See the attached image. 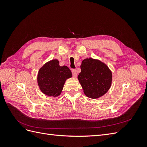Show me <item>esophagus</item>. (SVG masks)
I'll use <instances>...</instances> for the list:
<instances>
[{"mask_svg":"<svg viewBox=\"0 0 147 147\" xmlns=\"http://www.w3.org/2000/svg\"><path fill=\"white\" fill-rule=\"evenodd\" d=\"M72 75L74 77H76L77 75V71L75 69H72Z\"/></svg>","mask_w":147,"mask_h":147,"instance_id":"34e87169","label":"esophagus"}]
</instances>
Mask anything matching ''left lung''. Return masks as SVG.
Returning <instances> with one entry per match:
<instances>
[{
    "label": "left lung",
    "mask_w": 147,
    "mask_h": 147,
    "mask_svg": "<svg viewBox=\"0 0 147 147\" xmlns=\"http://www.w3.org/2000/svg\"><path fill=\"white\" fill-rule=\"evenodd\" d=\"M81 72L78 79L87 97L96 99L109 91L112 74L106 64L92 58L84 59L80 66Z\"/></svg>",
    "instance_id": "left-lung-1"
}]
</instances>
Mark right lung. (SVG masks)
Here are the masks:
<instances>
[{
    "instance_id": "obj_1",
    "label": "right lung",
    "mask_w": 147,
    "mask_h": 147,
    "mask_svg": "<svg viewBox=\"0 0 147 147\" xmlns=\"http://www.w3.org/2000/svg\"><path fill=\"white\" fill-rule=\"evenodd\" d=\"M72 76L67 67L60 66L58 60L53 59L40 69L37 75L38 85L43 94L56 97L61 94L66 80Z\"/></svg>"
}]
</instances>
